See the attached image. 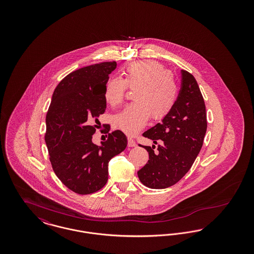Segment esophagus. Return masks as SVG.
<instances>
[{"label": "esophagus", "instance_id": "1", "mask_svg": "<svg viewBox=\"0 0 254 254\" xmlns=\"http://www.w3.org/2000/svg\"><path fill=\"white\" fill-rule=\"evenodd\" d=\"M127 145H128L129 147L136 146V143H135V141L133 140L132 138H127Z\"/></svg>", "mask_w": 254, "mask_h": 254}]
</instances>
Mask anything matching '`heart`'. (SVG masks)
Returning <instances> with one entry per match:
<instances>
[{
  "mask_svg": "<svg viewBox=\"0 0 254 254\" xmlns=\"http://www.w3.org/2000/svg\"><path fill=\"white\" fill-rule=\"evenodd\" d=\"M125 79L112 78L105 88V98L115 107L124 101L127 86L137 88L131 105L114 118V126L132 135L142 129L150 115L154 120L166 117L172 109L178 94L174 77L155 61H141L129 64L124 71Z\"/></svg>",
  "mask_w": 254,
  "mask_h": 254,
  "instance_id": "heart-1",
  "label": "heart"
}]
</instances>
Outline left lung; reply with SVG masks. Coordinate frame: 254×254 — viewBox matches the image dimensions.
I'll return each mask as SVG.
<instances>
[{"instance_id":"obj_1","label":"left lung","mask_w":254,"mask_h":254,"mask_svg":"<svg viewBox=\"0 0 254 254\" xmlns=\"http://www.w3.org/2000/svg\"><path fill=\"white\" fill-rule=\"evenodd\" d=\"M181 89L169 114L143 136L158 145L144 146L149 155L138 171L143 185L150 189H166L180 181L198 156L206 131L205 106L193 76L181 70ZM142 146V145H141Z\"/></svg>"}]
</instances>
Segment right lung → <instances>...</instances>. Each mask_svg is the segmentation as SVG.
<instances>
[{
	"instance_id": "1",
	"label": "right lung",
	"mask_w": 254,
	"mask_h": 254,
	"mask_svg": "<svg viewBox=\"0 0 254 254\" xmlns=\"http://www.w3.org/2000/svg\"><path fill=\"white\" fill-rule=\"evenodd\" d=\"M116 62L77 69L55 88L47 113L45 136L49 160L57 177L78 194L93 193L109 178V162L127 145L121 130L109 133L97 145L92 142L98 118L107 109L105 88Z\"/></svg>"
}]
</instances>
